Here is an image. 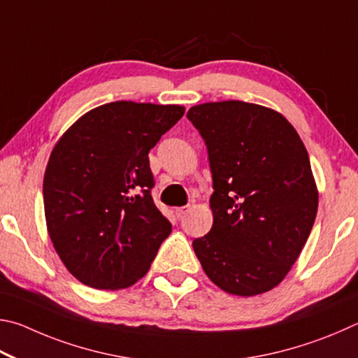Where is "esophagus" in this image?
I'll return each mask as SVG.
<instances>
[{
	"label": "esophagus",
	"mask_w": 358,
	"mask_h": 358,
	"mask_svg": "<svg viewBox=\"0 0 358 358\" xmlns=\"http://www.w3.org/2000/svg\"><path fill=\"white\" fill-rule=\"evenodd\" d=\"M189 209H190V206H184V208H176V215L178 217H184L187 212H189Z\"/></svg>",
	"instance_id": "34e87169"
}]
</instances>
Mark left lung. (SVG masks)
Masks as SVG:
<instances>
[{
  "label": "left lung",
  "instance_id": "obj_1",
  "mask_svg": "<svg viewBox=\"0 0 358 358\" xmlns=\"http://www.w3.org/2000/svg\"><path fill=\"white\" fill-rule=\"evenodd\" d=\"M204 138L214 180V223L193 241L212 283L252 297L278 286L316 220L319 192L292 124L267 106L223 100L187 113Z\"/></svg>",
  "mask_w": 358,
  "mask_h": 358
}]
</instances>
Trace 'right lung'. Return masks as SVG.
Wrapping results in <instances>:
<instances>
[{
  "instance_id": "right-lung-1",
  "label": "right lung",
  "mask_w": 358,
  "mask_h": 358,
  "mask_svg": "<svg viewBox=\"0 0 358 358\" xmlns=\"http://www.w3.org/2000/svg\"><path fill=\"white\" fill-rule=\"evenodd\" d=\"M184 113L182 105L119 100L85 113L56 141L43 174L47 231L83 285H135L171 233L150 196L148 154Z\"/></svg>"
}]
</instances>
